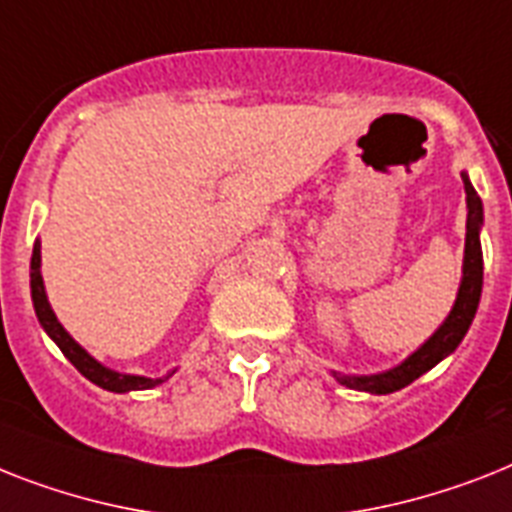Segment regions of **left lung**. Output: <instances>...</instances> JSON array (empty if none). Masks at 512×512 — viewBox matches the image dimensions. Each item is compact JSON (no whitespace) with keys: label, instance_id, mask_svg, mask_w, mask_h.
I'll return each mask as SVG.
<instances>
[{"label":"left lung","instance_id":"1","mask_svg":"<svg viewBox=\"0 0 512 512\" xmlns=\"http://www.w3.org/2000/svg\"><path fill=\"white\" fill-rule=\"evenodd\" d=\"M465 184V202H468V220H465V257H463V281H460L458 299L452 305L450 315L444 318V323L436 328L434 334L413 352V355L402 360L400 365H394L384 373H373V376H344L336 373L334 378L347 389H360V392L371 394H392L402 386L413 384L415 378L431 371L436 363H442L444 357L458 350V344L463 342V336L468 334V328L473 323V315L479 310L481 299V284H484V257H481V223H484V207L481 199L468 181V173H460Z\"/></svg>","mask_w":512,"mask_h":512}]
</instances>
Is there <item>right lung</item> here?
Listing matches in <instances>:
<instances>
[{
    "mask_svg": "<svg viewBox=\"0 0 512 512\" xmlns=\"http://www.w3.org/2000/svg\"><path fill=\"white\" fill-rule=\"evenodd\" d=\"M31 299H33V310H36V318H39L41 328L47 331L49 339H52L57 347L62 350V355L68 357L70 363L76 365L78 373L89 378L91 384L102 386L107 392H141V389H152V386L162 384L165 378H147V376H131V373H118L102 365L99 360L83 350L81 344L73 339V336L62 328V323L57 321L52 305H49L47 292H44V278H41V244H33V255H31Z\"/></svg>",
    "mask_w": 512,
    "mask_h": 512,
    "instance_id": "obj_1",
    "label": "right lung"
}]
</instances>
